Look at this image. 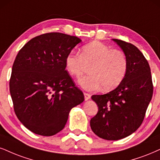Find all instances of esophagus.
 <instances>
[{
    "mask_svg": "<svg viewBox=\"0 0 160 160\" xmlns=\"http://www.w3.org/2000/svg\"><path fill=\"white\" fill-rule=\"evenodd\" d=\"M84 99L86 100H89L90 98V95L89 93H88V92H84Z\"/></svg>",
    "mask_w": 160,
    "mask_h": 160,
    "instance_id": "obj_1",
    "label": "esophagus"
}]
</instances>
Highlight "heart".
Returning a JSON list of instances; mask_svg holds the SVG:
<instances>
[{
    "label": "heart",
    "instance_id": "obj_1",
    "mask_svg": "<svg viewBox=\"0 0 160 160\" xmlns=\"http://www.w3.org/2000/svg\"><path fill=\"white\" fill-rule=\"evenodd\" d=\"M85 65H90V75L81 78L78 84L84 90L93 91L101 87L110 90L119 86L127 73L128 63L122 51L94 41L82 47L80 55L70 52L65 58V67L72 76H82Z\"/></svg>",
    "mask_w": 160,
    "mask_h": 160
}]
</instances>
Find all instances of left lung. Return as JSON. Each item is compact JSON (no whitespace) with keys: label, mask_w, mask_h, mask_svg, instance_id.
<instances>
[{"label":"left lung","mask_w":160,"mask_h":160,"mask_svg":"<svg viewBox=\"0 0 160 160\" xmlns=\"http://www.w3.org/2000/svg\"><path fill=\"white\" fill-rule=\"evenodd\" d=\"M128 58V71L116 89L104 95H92L98 113L90 119L96 135L107 140L130 136L142 123L153 96V83L148 62L133 44L113 39Z\"/></svg>","instance_id":"1"}]
</instances>
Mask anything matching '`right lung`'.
Returning <instances> with one entry per match:
<instances>
[{"mask_svg": "<svg viewBox=\"0 0 160 160\" xmlns=\"http://www.w3.org/2000/svg\"><path fill=\"white\" fill-rule=\"evenodd\" d=\"M82 40L64 33L35 37L20 50L9 90L18 119L35 134L53 136L66 125L72 108L84 102L65 70V58Z\"/></svg>", "mask_w": 160, "mask_h": 160, "instance_id": "obj_1", "label": "right lung"}]
</instances>
